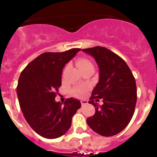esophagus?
I'll return each mask as SVG.
<instances>
[{"label": "esophagus", "mask_w": 157, "mask_h": 157, "mask_svg": "<svg viewBox=\"0 0 157 157\" xmlns=\"http://www.w3.org/2000/svg\"><path fill=\"white\" fill-rule=\"evenodd\" d=\"M87 104H88V101H87V100H81V105H82V106L87 105Z\"/></svg>", "instance_id": "1"}]
</instances>
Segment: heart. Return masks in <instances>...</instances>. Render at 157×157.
<instances>
[{
  "label": "heart",
  "mask_w": 157,
  "mask_h": 157,
  "mask_svg": "<svg viewBox=\"0 0 157 157\" xmlns=\"http://www.w3.org/2000/svg\"><path fill=\"white\" fill-rule=\"evenodd\" d=\"M77 66H78V68H80V70L85 69V68H87L89 67H94L93 64L91 63V62L89 60L86 58H80L77 60ZM89 89V86H82V87L76 88L73 90V94L75 97H82L86 93V91Z\"/></svg>",
  "instance_id": "heart-1"
}]
</instances>
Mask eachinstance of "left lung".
I'll use <instances>...</instances> for the list:
<instances>
[{
  "label": "left lung",
  "mask_w": 157,
  "mask_h": 157,
  "mask_svg": "<svg viewBox=\"0 0 157 157\" xmlns=\"http://www.w3.org/2000/svg\"><path fill=\"white\" fill-rule=\"evenodd\" d=\"M82 51L92 56L100 70L99 82L89 101L95 107V113L86 120L87 124L101 136L117 134L134 113L137 97L134 75L125 61L108 48L95 46ZM100 98L104 102L102 106L95 102Z\"/></svg>",
  "instance_id": "8db88e82"
}]
</instances>
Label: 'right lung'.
<instances>
[{"label": "right lung", "instance_id": "1", "mask_svg": "<svg viewBox=\"0 0 157 157\" xmlns=\"http://www.w3.org/2000/svg\"><path fill=\"white\" fill-rule=\"evenodd\" d=\"M80 48L46 52L30 62L20 75L17 94L26 122L40 136L56 139L66 134L71 119L81 107L78 100L55 101L61 86L63 68Z\"/></svg>", "mask_w": 157, "mask_h": 157}]
</instances>
